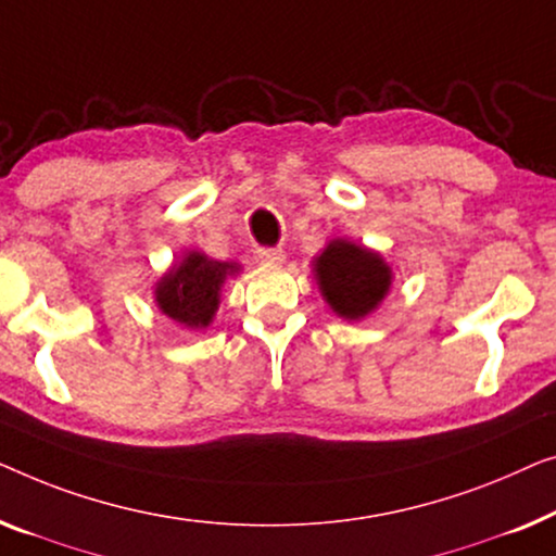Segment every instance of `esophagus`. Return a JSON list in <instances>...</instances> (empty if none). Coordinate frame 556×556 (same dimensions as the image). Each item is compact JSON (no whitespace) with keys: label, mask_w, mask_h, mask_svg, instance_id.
Listing matches in <instances>:
<instances>
[{"label":"esophagus","mask_w":556,"mask_h":556,"mask_svg":"<svg viewBox=\"0 0 556 556\" xmlns=\"http://www.w3.org/2000/svg\"><path fill=\"white\" fill-rule=\"evenodd\" d=\"M256 260L262 264H285V252L281 249H256Z\"/></svg>","instance_id":"esophagus-1"}]
</instances>
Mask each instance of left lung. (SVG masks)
<instances>
[{"mask_svg":"<svg viewBox=\"0 0 556 556\" xmlns=\"http://www.w3.org/2000/svg\"><path fill=\"white\" fill-rule=\"evenodd\" d=\"M312 271L323 300L348 323L372 315L393 287V269L382 254L350 239H332Z\"/></svg>","mask_w":556,"mask_h":556,"instance_id":"obj_1","label":"left lung"}]
</instances>
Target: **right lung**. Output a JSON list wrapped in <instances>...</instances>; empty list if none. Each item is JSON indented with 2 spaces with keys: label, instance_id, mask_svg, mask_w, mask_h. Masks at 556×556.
Returning a JSON list of instances; mask_svg holds the SVG:
<instances>
[{
  "label": "right lung",
  "instance_id": "add662e5",
  "mask_svg": "<svg viewBox=\"0 0 556 556\" xmlns=\"http://www.w3.org/2000/svg\"><path fill=\"white\" fill-rule=\"evenodd\" d=\"M239 271V262H216L191 249L155 281V307L186 330H206L216 317L224 281Z\"/></svg>",
  "mask_w": 556,
  "mask_h": 556
}]
</instances>
